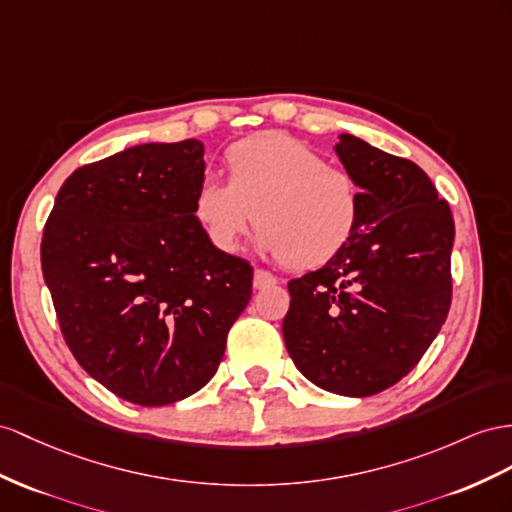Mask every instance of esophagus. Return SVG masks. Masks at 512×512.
<instances>
[{"mask_svg": "<svg viewBox=\"0 0 512 512\" xmlns=\"http://www.w3.org/2000/svg\"><path fill=\"white\" fill-rule=\"evenodd\" d=\"M253 285H255V290H266V287L277 285V277H274V274H270L268 270L257 268L255 270V277H253Z\"/></svg>", "mask_w": 512, "mask_h": 512, "instance_id": "1", "label": "esophagus"}]
</instances>
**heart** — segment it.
<instances>
[{
    "mask_svg": "<svg viewBox=\"0 0 512 512\" xmlns=\"http://www.w3.org/2000/svg\"><path fill=\"white\" fill-rule=\"evenodd\" d=\"M225 166L227 183L205 177L192 201L194 220L220 253H233L255 220L261 251L311 270L342 253L361 227L355 173L281 131L231 144Z\"/></svg>",
    "mask_w": 512,
    "mask_h": 512,
    "instance_id": "1",
    "label": "heart"
}]
</instances>
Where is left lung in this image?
I'll list each match as a JSON object with an SVG mask.
<instances>
[{"instance_id": "left-lung-1", "label": "left lung", "mask_w": 512, "mask_h": 512, "mask_svg": "<svg viewBox=\"0 0 512 512\" xmlns=\"http://www.w3.org/2000/svg\"><path fill=\"white\" fill-rule=\"evenodd\" d=\"M335 151L361 183V227L329 264L287 283L283 339L313 385L365 398L409 374L448 318L454 218L411 160L350 134Z\"/></svg>"}]
</instances>
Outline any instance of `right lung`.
Instances as JSON below:
<instances>
[{
    "label": "right lung",
    "instance_id": "obj_1",
    "mask_svg": "<svg viewBox=\"0 0 512 512\" xmlns=\"http://www.w3.org/2000/svg\"><path fill=\"white\" fill-rule=\"evenodd\" d=\"M203 142H149L77 168L41 242L60 331L114 396L164 406L207 385L253 294L246 259L220 253L192 214Z\"/></svg>",
    "mask_w": 512,
    "mask_h": 512
}]
</instances>
